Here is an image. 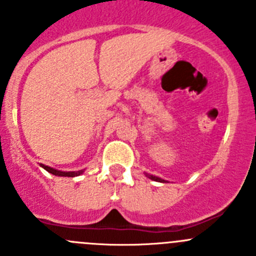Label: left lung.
<instances>
[{
	"label": "left lung",
	"instance_id": "left-lung-1",
	"mask_svg": "<svg viewBox=\"0 0 256 256\" xmlns=\"http://www.w3.org/2000/svg\"><path fill=\"white\" fill-rule=\"evenodd\" d=\"M146 176L148 177V178H151L152 180H156V182H162V183H166V182H167L166 180H162V178H160V177L152 176V174H146Z\"/></svg>",
	"mask_w": 256,
	"mask_h": 256
}]
</instances>
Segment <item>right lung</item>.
I'll return each mask as SVG.
<instances>
[{
  "label": "right lung",
  "instance_id": "obj_1",
  "mask_svg": "<svg viewBox=\"0 0 256 256\" xmlns=\"http://www.w3.org/2000/svg\"><path fill=\"white\" fill-rule=\"evenodd\" d=\"M40 167H43V168H44L46 171H48L49 174H54V176H59V177H76V176H80V174L84 172L82 170H80V171H70V172L58 171V170L52 168V167L46 166V164H40Z\"/></svg>",
  "mask_w": 256,
  "mask_h": 256
}]
</instances>
